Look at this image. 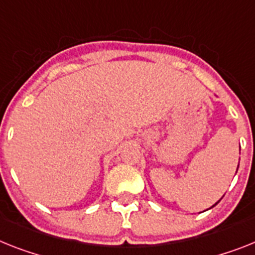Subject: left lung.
I'll return each mask as SVG.
<instances>
[{
	"mask_svg": "<svg viewBox=\"0 0 255 255\" xmlns=\"http://www.w3.org/2000/svg\"><path fill=\"white\" fill-rule=\"evenodd\" d=\"M237 170H239V166H237ZM219 201H220V200H219ZM219 201H218V202H217V204H215V205L219 204ZM215 205H213V206H211V207H214V206H215Z\"/></svg>",
	"mask_w": 255,
	"mask_h": 255,
	"instance_id": "obj_1",
	"label": "left lung"
}]
</instances>
